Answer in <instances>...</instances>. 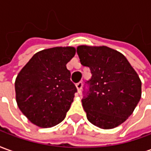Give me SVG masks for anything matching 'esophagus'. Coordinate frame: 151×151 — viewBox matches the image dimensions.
I'll return each mask as SVG.
<instances>
[{
  "instance_id": "obj_1",
  "label": "esophagus",
  "mask_w": 151,
  "mask_h": 151,
  "mask_svg": "<svg viewBox=\"0 0 151 151\" xmlns=\"http://www.w3.org/2000/svg\"><path fill=\"white\" fill-rule=\"evenodd\" d=\"M82 82H79L76 84V87H77V90H78V93H80V91H81V90H82Z\"/></svg>"
}]
</instances>
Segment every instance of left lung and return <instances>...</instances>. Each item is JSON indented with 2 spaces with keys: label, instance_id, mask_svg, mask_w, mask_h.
Wrapping results in <instances>:
<instances>
[{
  "label": "left lung",
  "instance_id": "8db88e82",
  "mask_svg": "<svg viewBox=\"0 0 151 151\" xmlns=\"http://www.w3.org/2000/svg\"><path fill=\"white\" fill-rule=\"evenodd\" d=\"M80 62L91 71L90 92L82 100L88 120L110 129L132 115L142 96V82L126 57L107 46L80 45Z\"/></svg>",
  "mask_w": 151,
  "mask_h": 151
}]
</instances>
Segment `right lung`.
Instances as JSON below:
<instances>
[{
  "mask_svg": "<svg viewBox=\"0 0 151 151\" xmlns=\"http://www.w3.org/2000/svg\"><path fill=\"white\" fill-rule=\"evenodd\" d=\"M75 53V47L69 46L42 50L18 73L14 84L17 104L36 126L51 128L65 119L77 92L66 67Z\"/></svg>",
  "mask_w": 151,
  "mask_h": 151,
  "instance_id": "right-lung-1",
  "label": "right lung"
}]
</instances>
